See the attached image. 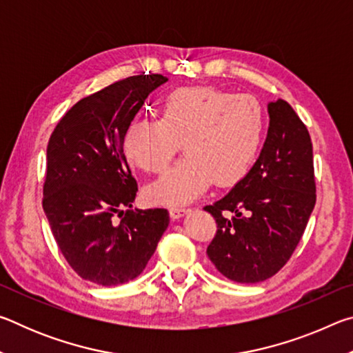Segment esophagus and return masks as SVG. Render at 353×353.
<instances>
[{
    "label": "esophagus",
    "mask_w": 353,
    "mask_h": 353,
    "mask_svg": "<svg viewBox=\"0 0 353 353\" xmlns=\"http://www.w3.org/2000/svg\"><path fill=\"white\" fill-rule=\"evenodd\" d=\"M188 212H190V208H187V207H171L170 208V214H171L172 219L182 218L183 214H187Z\"/></svg>",
    "instance_id": "esophagus-1"
}]
</instances>
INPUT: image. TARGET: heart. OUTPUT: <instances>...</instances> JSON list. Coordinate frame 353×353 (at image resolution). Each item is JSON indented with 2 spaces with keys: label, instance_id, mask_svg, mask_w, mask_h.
Masks as SVG:
<instances>
[{
  "label": "heart",
  "instance_id": "1",
  "mask_svg": "<svg viewBox=\"0 0 353 353\" xmlns=\"http://www.w3.org/2000/svg\"><path fill=\"white\" fill-rule=\"evenodd\" d=\"M266 113L252 94L213 87H182L166 94L162 118L140 117L128 124L123 148L130 162L148 172L162 171L179 148L182 160L148 188L162 204H182L214 181L234 187L259 159Z\"/></svg>",
  "mask_w": 353,
  "mask_h": 353
}]
</instances>
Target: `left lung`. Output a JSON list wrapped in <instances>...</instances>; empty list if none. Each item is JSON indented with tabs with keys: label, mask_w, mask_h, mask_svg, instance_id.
<instances>
[{
	"label": "left lung",
	"mask_w": 353,
	"mask_h": 353,
	"mask_svg": "<svg viewBox=\"0 0 353 353\" xmlns=\"http://www.w3.org/2000/svg\"><path fill=\"white\" fill-rule=\"evenodd\" d=\"M270 128L249 174L204 210L216 219L207 255L224 277L259 283L286 265L316 204L313 146L283 99L268 104Z\"/></svg>",
	"instance_id": "1"
}]
</instances>
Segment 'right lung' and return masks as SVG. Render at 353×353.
Listing matches in <instances>:
<instances>
[{"instance_id":"1","label":"right lung","mask_w":353,"mask_h":353,"mask_svg":"<svg viewBox=\"0 0 353 353\" xmlns=\"http://www.w3.org/2000/svg\"><path fill=\"white\" fill-rule=\"evenodd\" d=\"M166 81L143 73L81 99L48 141L43 210L65 260L88 282L140 276L170 224L166 208L132 210L139 187L123 149L128 124Z\"/></svg>"}]
</instances>
